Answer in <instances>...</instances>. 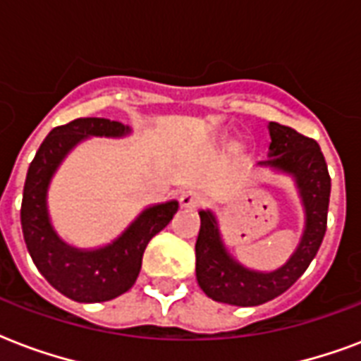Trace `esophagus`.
I'll list each match as a JSON object with an SVG mask.
<instances>
[{"label": "esophagus", "mask_w": 361, "mask_h": 361, "mask_svg": "<svg viewBox=\"0 0 361 361\" xmlns=\"http://www.w3.org/2000/svg\"><path fill=\"white\" fill-rule=\"evenodd\" d=\"M205 203L203 195L194 192V190H184L180 194V205L186 207V209H195V207H201Z\"/></svg>", "instance_id": "34e87169"}]
</instances>
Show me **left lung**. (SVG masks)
I'll list each match as a JSON object with an SVG mask.
<instances>
[{"label":"left lung","mask_w":361,"mask_h":361,"mask_svg":"<svg viewBox=\"0 0 361 361\" xmlns=\"http://www.w3.org/2000/svg\"><path fill=\"white\" fill-rule=\"evenodd\" d=\"M269 160L262 166L292 173L305 203L307 228L294 256L273 273H256L228 256L211 211H200L201 228L195 241V275L211 300L239 307H256L286 292L317 256L328 228L331 178L322 150L314 139L288 126L269 122Z\"/></svg>","instance_id":"1"}]
</instances>
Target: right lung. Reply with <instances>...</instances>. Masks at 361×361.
<instances>
[{
	"mask_svg": "<svg viewBox=\"0 0 361 361\" xmlns=\"http://www.w3.org/2000/svg\"><path fill=\"white\" fill-rule=\"evenodd\" d=\"M128 128L109 118H77L58 126L41 142L37 154L27 167L20 222L27 252L41 275L52 286L80 303H99L128 292L141 271L145 248L156 233L166 228L175 212L177 201L150 207L113 245L82 252L60 241L49 222L47 188L50 177L63 156L88 135L118 137Z\"/></svg>",
	"mask_w": 361,
	"mask_h": 361,
	"instance_id": "right-lung-1",
	"label": "right lung"
}]
</instances>
